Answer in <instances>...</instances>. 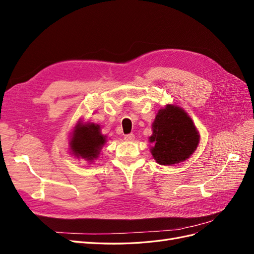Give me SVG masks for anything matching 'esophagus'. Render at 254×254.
Wrapping results in <instances>:
<instances>
[{"instance_id":"esophagus-1","label":"esophagus","mask_w":254,"mask_h":254,"mask_svg":"<svg viewBox=\"0 0 254 254\" xmlns=\"http://www.w3.org/2000/svg\"><path fill=\"white\" fill-rule=\"evenodd\" d=\"M124 139H125V141H127V142H132V141H134V134H132V133L126 134Z\"/></svg>"}]
</instances>
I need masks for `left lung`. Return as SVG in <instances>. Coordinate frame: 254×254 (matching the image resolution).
<instances>
[{"mask_svg":"<svg viewBox=\"0 0 254 254\" xmlns=\"http://www.w3.org/2000/svg\"><path fill=\"white\" fill-rule=\"evenodd\" d=\"M150 152L161 165H174L189 159L197 149L200 134L193 120L181 107L167 104L151 125Z\"/></svg>","mask_w":254,"mask_h":254,"instance_id":"8db88e82","label":"left lung"}]
</instances>
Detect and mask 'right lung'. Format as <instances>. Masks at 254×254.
<instances>
[{
	"label": "right lung",
	"instance_id": "right-lung-1",
	"mask_svg": "<svg viewBox=\"0 0 254 254\" xmlns=\"http://www.w3.org/2000/svg\"><path fill=\"white\" fill-rule=\"evenodd\" d=\"M106 143L107 136L102 133L101 126L79 119L70 133L68 147L70 153L75 158L93 163L101 155Z\"/></svg>",
	"mask_w": 254,
	"mask_h": 254
}]
</instances>
